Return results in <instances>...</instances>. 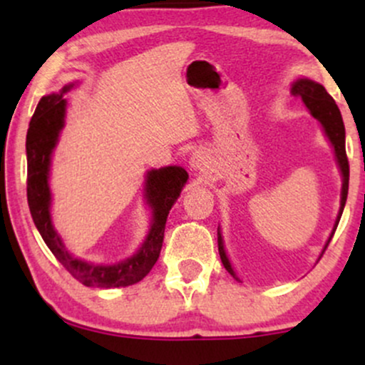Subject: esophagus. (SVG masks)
<instances>
[{"label":"esophagus","instance_id":"1","mask_svg":"<svg viewBox=\"0 0 365 365\" xmlns=\"http://www.w3.org/2000/svg\"><path fill=\"white\" fill-rule=\"evenodd\" d=\"M190 166L194 170H206L209 168V156L206 150L202 149H197L192 153L190 156Z\"/></svg>","mask_w":365,"mask_h":365}]
</instances>
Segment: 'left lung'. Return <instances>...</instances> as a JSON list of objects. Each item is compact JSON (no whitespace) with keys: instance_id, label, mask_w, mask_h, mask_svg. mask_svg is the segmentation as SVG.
Wrapping results in <instances>:
<instances>
[{"instance_id":"left-lung-1","label":"left lung","mask_w":365,"mask_h":365,"mask_svg":"<svg viewBox=\"0 0 365 365\" xmlns=\"http://www.w3.org/2000/svg\"><path fill=\"white\" fill-rule=\"evenodd\" d=\"M292 92L295 96H300L304 99L305 106L309 108L312 113L314 118H317L321 121V125L324 127L326 135L331 140L334 148V154H336V161L340 165L341 175H343V187H341V207L340 212H338V220L336 225H334L333 233H331L328 244H326L324 250L328 249L331 238H333L334 232H336V226L340 223V217L343 212V207H345L346 202V194H349V177H350V166H349V158H346V150H345V125H343L341 120V113L338 110L336 103L331 96L326 92L324 87L321 83L309 81V78H300L293 83ZM217 250H220V257L223 266L226 267L230 274L235 276V271L232 269V264H230L228 257L225 254V247H223V238H221V233L217 232ZM237 278V276H235Z\"/></svg>"}]
</instances>
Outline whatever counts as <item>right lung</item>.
<instances>
[{
    "mask_svg": "<svg viewBox=\"0 0 365 365\" xmlns=\"http://www.w3.org/2000/svg\"><path fill=\"white\" fill-rule=\"evenodd\" d=\"M70 87H65L60 94L44 96L37 104L36 113L29 123L27 144H25L29 209L46 245L77 282L96 288L128 287V284L140 282L156 264L161 252L163 238H165L166 217L175 200L178 199L182 187L185 185L188 173L180 166H168V168L153 170L148 173L145 197H148L149 206L153 207V226L142 249L133 257L125 259L115 266H99V264L81 261L70 255L61 238L53 230L51 216H49L51 192L48 187L51 153L56 145L58 133L63 128V120H65L66 99L63 98V92L68 91Z\"/></svg>",
    "mask_w": 365,
    "mask_h": 365,
    "instance_id": "right-lung-1",
    "label": "right lung"
}]
</instances>
